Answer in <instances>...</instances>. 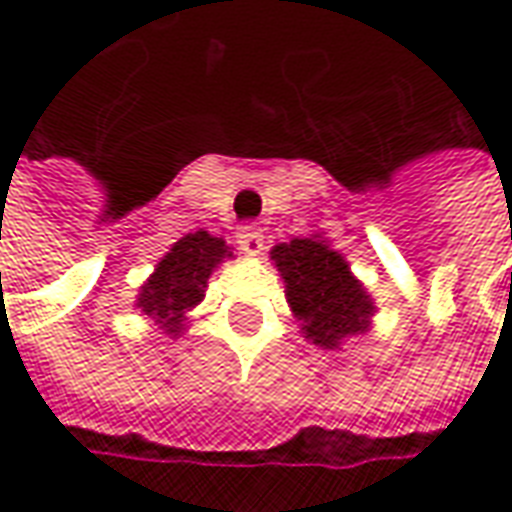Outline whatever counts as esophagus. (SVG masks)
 <instances>
[{"mask_svg":"<svg viewBox=\"0 0 512 512\" xmlns=\"http://www.w3.org/2000/svg\"><path fill=\"white\" fill-rule=\"evenodd\" d=\"M236 236H239V245H242V250H245V253H250V256L262 253V248H264L262 228H256V225H242V228L236 231Z\"/></svg>","mask_w":512,"mask_h":512,"instance_id":"esophagus-1","label":"esophagus"}]
</instances>
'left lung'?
Returning <instances> with one entry per match:
<instances>
[{
  "label": "left lung",
  "mask_w": 512,
  "mask_h": 512,
  "mask_svg": "<svg viewBox=\"0 0 512 512\" xmlns=\"http://www.w3.org/2000/svg\"><path fill=\"white\" fill-rule=\"evenodd\" d=\"M270 259L284 279L290 310L301 321L304 338L324 349H338L344 338L369 329L375 301L346 259L318 236L281 242L270 250Z\"/></svg>",
  "instance_id": "obj_1"
}]
</instances>
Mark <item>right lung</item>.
Returning <instances> with one entry per match:
<instances>
[{
    "label": "right lung",
    "instance_id": "right-lung-1",
    "mask_svg": "<svg viewBox=\"0 0 512 512\" xmlns=\"http://www.w3.org/2000/svg\"><path fill=\"white\" fill-rule=\"evenodd\" d=\"M231 256L225 239L211 236L208 231L185 233L140 287L137 307L168 335H180L185 327V312L194 310L202 301L214 267Z\"/></svg>",
    "mask_w": 512,
    "mask_h": 512
}]
</instances>
